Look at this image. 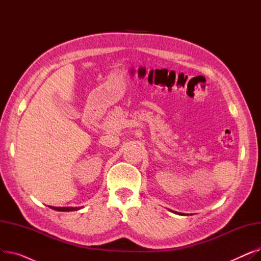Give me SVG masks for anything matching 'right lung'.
I'll return each mask as SVG.
<instances>
[{
  "instance_id": "1",
  "label": "right lung",
  "mask_w": 261,
  "mask_h": 261,
  "mask_svg": "<svg viewBox=\"0 0 261 261\" xmlns=\"http://www.w3.org/2000/svg\"><path fill=\"white\" fill-rule=\"evenodd\" d=\"M51 208L59 212H73V211L80 210V207H51Z\"/></svg>"
}]
</instances>
